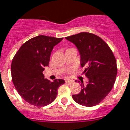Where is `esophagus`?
<instances>
[{"mask_svg": "<svg viewBox=\"0 0 130 130\" xmlns=\"http://www.w3.org/2000/svg\"><path fill=\"white\" fill-rule=\"evenodd\" d=\"M65 82L69 84V85H71V84L73 83V80H65Z\"/></svg>", "mask_w": 130, "mask_h": 130, "instance_id": "1", "label": "esophagus"}]
</instances>
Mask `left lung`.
<instances>
[{"instance_id": "1", "label": "left lung", "mask_w": 130, "mask_h": 130, "mask_svg": "<svg viewBox=\"0 0 130 130\" xmlns=\"http://www.w3.org/2000/svg\"><path fill=\"white\" fill-rule=\"evenodd\" d=\"M65 39L78 50L80 65L85 67L83 74L89 79L87 85L81 82L80 92L72 97L80 105L96 106L108 94L114 85L117 75L115 57L108 45L92 34L81 32Z\"/></svg>"}]
</instances>
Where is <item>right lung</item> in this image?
<instances>
[{
	"mask_svg": "<svg viewBox=\"0 0 130 130\" xmlns=\"http://www.w3.org/2000/svg\"><path fill=\"white\" fill-rule=\"evenodd\" d=\"M63 38L38 36L20 47L11 65L12 79L15 88L25 101L36 106H45L56 99L63 79L53 82L44 78L43 71L48 66L53 47Z\"/></svg>",
	"mask_w": 130,
	"mask_h": 130,
	"instance_id": "right-lung-1",
	"label": "right lung"
}]
</instances>
